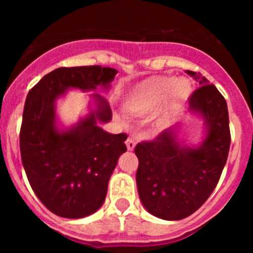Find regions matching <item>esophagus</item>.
I'll list each match as a JSON object with an SVG mask.
<instances>
[{"mask_svg": "<svg viewBox=\"0 0 253 253\" xmlns=\"http://www.w3.org/2000/svg\"><path fill=\"white\" fill-rule=\"evenodd\" d=\"M125 144H126L128 151H133V149L135 148V142H134V139H131V138H128L126 142H125Z\"/></svg>", "mask_w": 253, "mask_h": 253, "instance_id": "1", "label": "esophagus"}]
</instances>
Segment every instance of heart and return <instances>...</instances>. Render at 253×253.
Wrapping results in <instances>:
<instances>
[{
  "label": "heart",
  "instance_id": "heart-1",
  "mask_svg": "<svg viewBox=\"0 0 253 253\" xmlns=\"http://www.w3.org/2000/svg\"><path fill=\"white\" fill-rule=\"evenodd\" d=\"M190 93V86L184 80L171 76H154L131 87L124 97V106L137 115H144L165 101L162 109L153 115V125L157 129L169 126L172 114L178 110Z\"/></svg>",
  "mask_w": 253,
  "mask_h": 253
}]
</instances>
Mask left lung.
<instances>
[{
	"label": "left lung",
	"mask_w": 253,
	"mask_h": 253,
	"mask_svg": "<svg viewBox=\"0 0 253 253\" xmlns=\"http://www.w3.org/2000/svg\"><path fill=\"white\" fill-rule=\"evenodd\" d=\"M200 87L190 96L189 111L204 120V137L187 146L180 125L156 139L138 143L137 187L147 211L165 220H180L202 207L218 184L231 146L228 107L222 93L207 78L187 71Z\"/></svg>",
	"instance_id": "left-lung-1"
}]
</instances>
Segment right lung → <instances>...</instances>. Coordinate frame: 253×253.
Segmentation results:
<instances>
[{
    "label": "right lung",
    "mask_w": 253,
    "mask_h": 253,
    "mask_svg": "<svg viewBox=\"0 0 253 253\" xmlns=\"http://www.w3.org/2000/svg\"><path fill=\"white\" fill-rule=\"evenodd\" d=\"M116 73L101 66L57 68L26 96L20 130L22 165L35 195L55 215L84 218L101 208L128 138L100 126L113 116L100 93H91L93 107L69 128L58 124L57 100L71 88L107 91Z\"/></svg>",
    "instance_id": "1"
}]
</instances>
